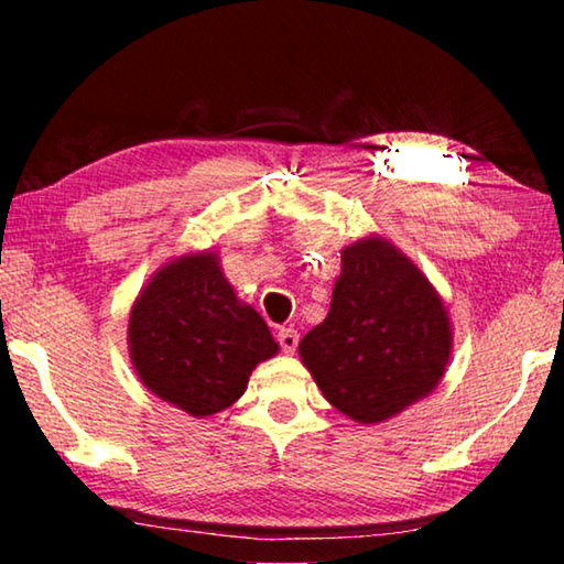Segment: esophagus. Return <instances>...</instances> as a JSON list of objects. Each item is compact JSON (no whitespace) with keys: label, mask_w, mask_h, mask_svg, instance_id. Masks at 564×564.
<instances>
[{"label":"esophagus","mask_w":564,"mask_h":564,"mask_svg":"<svg viewBox=\"0 0 564 564\" xmlns=\"http://www.w3.org/2000/svg\"><path fill=\"white\" fill-rule=\"evenodd\" d=\"M275 340H279V346L283 352H293L299 348V330L293 328H279L275 330Z\"/></svg>","instance_id":"1"}]
</instances>
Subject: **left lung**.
<instances>
[{
    "label": "left lung",
    "mask_w": 564,
    "mask_h": 564,
    "mask_svg": "<svg viewBox=\"0 0 564 564\" xmlns=\"http://www.w3.org/2000/svg\"><path fill=\"white\" fill-rule=\"evenodd\" d=\"M299 350L330 405L380 423L443 378L451 323L425 275L398 248L368 238L343 251L328 316Z\"/></svg>",
    "instance_id": "1"
}]
</instances>
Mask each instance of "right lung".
Here are the masks:
<instances>
[{"label": "right lung", "mask_w": 564, "mask_h": 564, "mask_svg": "<svg viewBox=\"0 0 564 564\" xmlns=\"http://www.w3.org/2000/svg\"><path fill=\"white\" fill-rule=\"evenodd\" d=\"M129 346L141 383L194 417L236 403L251 370L279 350L212 253L184 256L154 275L131 308Z\"/></svg>", "instance_id": "1"}]
</instances>
